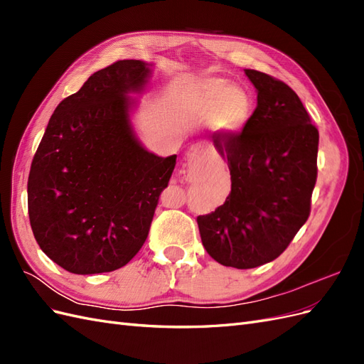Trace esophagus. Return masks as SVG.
Masks as SVG:
<instances>
[{
  "label": "esophagus",
  "mask_w": 364,
  "mask_h": 364,
  "mask_svg": "<svg viewBox=\"0 0 364 364\" xmlns=\"http://www.w3.org/2000/svg\"><path fill=\"white\" fill-rule=\"evenodd\" d=\"M202 151L199 149H191L188 153H186V165H188V168L193 167L196 162H199L202 159Z\"/></svg>",
  "instance_id": "1"
}]
</instances>
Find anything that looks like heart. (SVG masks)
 Masks as SVG:
<instances>
[{
    "label": "heart",
    "instance_id": "obj_1",
    "mask_svg": "<svg viewBox=\"0 0 364 364\" xmlns=\"http://www.w3.org/2000/svg\"><path fill=\"white\" fill-rule=\"evenodd\" d=\"M183 112L191 121L208 119V127L218 138H234L249 124L253 112L250 94L223 77H208L190 87Z\"/></svg>",
    "mask_w": 364,
    "mask_h": 364
}]
</instances>
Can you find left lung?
Listing matches in <instances>:
<instances>
[{
    "label": "left lung",
    "mask_w": 364,
    "mask_h": 364,
    "mask_svg": "<svg viewBox=\"0 0 364 364\" xmlns=\"http://www.w3.org/2000/svg\"><path fill=\"white\" fill-rule=\"evenodd\" d=\"M257 109L234 138H214L230 171V193L197 217L203 247L226 267L253 269L287 249L311 209L318 132L289 85L245 70Z\"/></svg>",
    "instance_id": "left-lung-1"
}]
</instances>
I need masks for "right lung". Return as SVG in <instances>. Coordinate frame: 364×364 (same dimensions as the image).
Returning a JSON list of instances; mask_svg holds the SVG:
<instances>
[{
	"instance_id": "right-lung-1",
	"label": "right lung",
	"mask_w": 364,
	"mask_h": 364,
	"mask_svg": "<svg viewBox=\"0 0 364 364\" xmlns=\"http://www.w3.org/2000/svg\"><path fill=\"white\" fill-rule=\"evenodd\" d=\"M151 75L142 60L94 73L59 103L33 158L28 217L46 255L75 274L112 272L144 245L176 155L161 158L138 139L130 94Z\"/></svg>"
}]
</instances>
